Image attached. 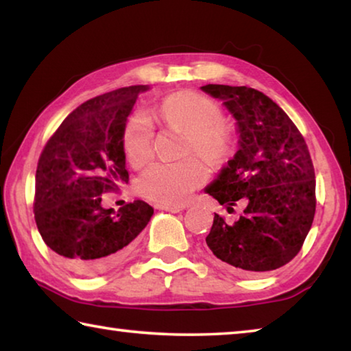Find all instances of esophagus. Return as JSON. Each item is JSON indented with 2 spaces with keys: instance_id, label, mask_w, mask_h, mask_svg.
Segmentation results:
<instances>
[{
  "instance_id": "obj_1",
  "label": "esophagus",
  "mask_w": 351,
  "mask_h": 351,
  "mask_svg": "<svg viewBox=\"0 0 351 351\" xmlns=\"http://www.w3.org/2000/svg\"><path fill=\"white\" fill-rule=\"evenodd\" d=\"M156 209L171 212V213H178V212H181L184 207L182 206H170V204H156Z\"/></svg>"
}]
</instances>
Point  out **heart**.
Listing matches in <instances>:
<instances>
[{"instance_id": "obj_1", "label": "heart", "mask_w": 351, "mask_h": 351, "mask_svg": "<svg viewBox=\"0 0 351 351\" xmlns=\"http://www.w3.org/2000/svg\"><path fill=\"white\" fill-rule=\"evenodd\" d=\"M159 117L165 127L187 136L186 153H197L213 167L232 156L234 136L224 125L221 108L203 94L178 91L162 100ZM123 153L134 169H141L153 156V127L145 116H134L123 132ZM207 180L204 164L197 158L181 162H158L139 178L142 197L158 204L180 206L192 197Z\"/></svg>"}]
</instances>
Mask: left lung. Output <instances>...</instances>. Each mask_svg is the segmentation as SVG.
Masks as SVG:
<instances>
[{"mask_svg":"<svg viewBox=\"0 0 351 351\" xmlns=\"http://www.w3.org/2000/svg\"><path fill=\"white\" fill-rule=\"evenodd\" d=\"M237 121L239 150L204 189L228 210L246 203L234 224L215 215L206 243L217 258L245 276L293 260L316 212V180L304 136L280 106L247 86L204 85Z\"/></svg>","mask_w":351,"mask_h":351,"instance_id":"left-lung-1","label":"left lung"}]
</instances>
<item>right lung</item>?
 Returning a JSON list of instances; mask_svg holds the SVG:
<instances>
[{"label": "right lung", "instance_id": "obj_1", "mask_svg": "<svg viewBox=\"0 0 351 351\" xmlns=\"http://www.w3.org/2000/svg\"><path fill=\"white\" fill-rule=\"evenodd\" d=\"M148 85L119 88L64 119L38 159L34 213L41 239L80 276L108 271L132 251L153 215L145 201L105 209L102 195L128 182L123 132Z\"/></svg>", "mask_w": 351, "mask_h": 351}]
</instances>
